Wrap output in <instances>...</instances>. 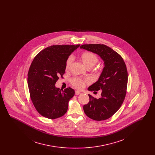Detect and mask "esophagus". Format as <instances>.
<instances>
[{
  "label": "esophagus",
  "instance_id": "obj_1",
  "mask_svg": "<svg viewBox=\"0 0 155 155\" xmlns=\"http://www.w3.org/2000/svg\"><path fill=\"white\" fill-rule=\"evenodd\" d=\"M75 95H79L80 94H81V92L80 91H78V90H76L75 91Z\"/></svg>",
  "mask_w": 155,
  "mask_h": 155
}]
</instances>
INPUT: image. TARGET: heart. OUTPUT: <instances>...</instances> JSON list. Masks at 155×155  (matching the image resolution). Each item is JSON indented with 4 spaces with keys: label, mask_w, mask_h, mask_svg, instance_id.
Instances as JSON below:
<instances>
[{
    "label": "heart",
    "mask_w": 155,
    "mask_h": 155,
    "mask_svg": "<svg viewBox=\"0 0 155 155\" xmlns=\"http://www.w3.org/2000/svg\"><path fill=\"white\" fill-rule=\"evenodd\" d=\"M81 59L82 62L87 67L94 66L99 61V59L96 54L90 52H84L81 54ZM73 61L74 57L73 56H70L67 58L66 63V69H68L70 68ZM71 83L75 88L82 89L85 87L86 84L90 83V80L88 78L82 80L78 77H74L71 78Z\"/></svg>",
    "instance_id": "b5f03b06"
}]
</instances>
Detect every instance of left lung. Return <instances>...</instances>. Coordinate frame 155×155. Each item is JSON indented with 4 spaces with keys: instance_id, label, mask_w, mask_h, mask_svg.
<instances>
[{
    "instance_id": "8db88e82",
    "label": "left lung",
    "mask_w": 155,
    "mask_h": 155,
    "mask_svg": "<svg viewBox=\"0 0 155 155\" xmlns=\"http://www.w3.org/2000/svg\"><path fill=\"white\" fill-rule=\"evenodd\" d=\"M80 48L98 54L104 64L99 80L88 88L90 91L101 89L102 97L88 95V103L84 105L85 114L96 121L111 117L120 108L125 99L128 73L125 62L118 53L103 44H85Z\"/></svg>"
}]
</instances>
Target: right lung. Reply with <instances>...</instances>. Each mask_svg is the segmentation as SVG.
Instances as JSON below:
<instances>
[{
  "label": "right lung",
  "instance_id": "right-lung-1",
  "mask_svg": "<svg viewBox=\"0 0 155 155\" xmlns=\"http://www.w3.org/2000/svg\"><path fill=\"white\" fill-rule=\"evenodd\" d=\"M80 45H53L39 52L33 60L28 73L31 99L38 112L46 118L55 119L67 111L68 102L75 91L55 87L59 77L65 73L67 58Z\"/></svg>",
  "mask_w": 155,
  "mask_h": 155
}]
</instances>
